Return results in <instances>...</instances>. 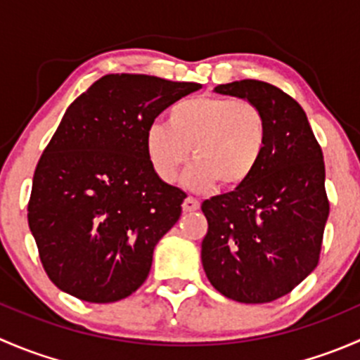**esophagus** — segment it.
<instances>
[{
	"label": "esophagus",
	"mask_w": 360,
	"mask_h": 360,
	"mask_svg": "<svg viewBox=\"0 0 360 360\" xmlns=\"http://www.w3.org/2000/svg\"><path fill=\"white\" fill-rule=\"evenodd\" d=\"M198 209H200V202H198L197 198H193V197L184 198V202H183L184 212H193V210H198Z\"/></svg>",
	"instance_id": "esophagus-1"
}]
</instances>
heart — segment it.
Segmentation results:
<instances>
[{"instance_id":"b5f03b06","label":"heart","mask_w":360,"mask_h":360,"mask_svg":"<svg viewBox=\"0 0 360 360\" xmlns=\"http://www.w3.org/2000/svg\"><path fill=\"white\" fill-rule=\"evenodd\" d=\"M169 127H150L146 155L157 176L174 183L186 160L188 190H210L217 183L237 188L252 176L266 144V120L256 104L231 97L200 96L174 104Z\"/></svg>"}]
</instances>
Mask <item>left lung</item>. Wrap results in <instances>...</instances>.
<instances>
[{
    "label": "left lung",
    "mask_w": 360,
    "mask_h": 360,
    "mask_svg": "<svg viewBox=\"0 0 360 360\" xmlns=\"http://www.w3.org/2000/svg\"><path fill=\"white\" fill-rule=\"evenodd\" d=\"M214 92L256 104L266 120V144L244 184L202 203L209 223L203 271L230 300L270 303L319 263L329 216L324 157L303 108L277 86L242 79Z\"/></svg>",
    "instance_id": "left-lung-1"
}]
</instances>
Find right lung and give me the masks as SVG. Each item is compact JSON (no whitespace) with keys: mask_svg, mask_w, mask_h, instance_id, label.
Returning <instances> with one entry per match:
<instances>
[{"mask_svg":"<svg viewBox=\"0 0 360 360\" xmlns=\"http://www.w3.org/2000/svg\"><path fill=\"white\" fill-rule=\"evenodd\" d=\"M200 83L106 75L68 108L32 177L27 219L50 281L89 303L143 285L186 195L146 155L155 118Z\"/></svg>","mask_w":360,"mask_h":360,"instance_id":"add662e5","label":"right lung"}]
</instances>
